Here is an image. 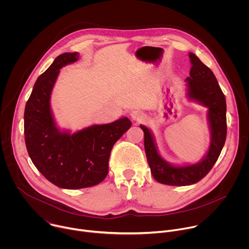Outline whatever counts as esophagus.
I'll use <instances>...</instances> for the list:
<instances>
[{
  "label": "esophagus",
  "mask_w": 249,
  "mask_h": 249,
  "mask_svg": "<svg viewBox=\"0 0 249 249\" xmlns=\"http://www.w3.org/2000/svg\"><path fill=\"white\" fill-rule=\"evenodd\" d=\"M131 118L134 121L140 122V121H142V120L145 118V114H144L143 111H141V110H133L131 112Z\"/></svg>",
  "instance_id": "obj_1"
}]
</instances>
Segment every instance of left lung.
<instances>
[{
	"mask_svg": "<svg viewBox=\"0 0 249 249\" xmlns=\"http://www.w3.org/2000/svg\"><path fill=\"white\" fill-rule=\"evenodd\" d=\"M191 70L186 79L187 94L190 99L207 106L211 128V145L203 160L195 164L174 166L166 162L159 154L151 131L141 125L144 131L145 152L154 178L171 186L191 185L209 173L216 163L227 138V103L219 83L211 69L203 64L193 53H189Z\"/></svg>",
	"mask_w": 249,
	"mask_h": 249,
	"instance_id": "obj_1",
	"label": "left lung"
}]
</instances>
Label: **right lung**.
<instances>
[{
  "label": "right lung",
  "instance_id": "add662e5",
  "mask_svg": "<svg viewBox=\"0 0 249 249\" xmlns=\"http://www.w3.org/2000/svg\"><path fill=\"white\" fill-rule=\"evenodd\" d=\"M78 59L77 52L59 55L35 82L24 110V140L33 164L47 180L65 189L87 188L103 181L112 147L132 125L123 117L73 134L56 127L51 92L60 69Z\"/></svg>",
  "mask_w": 249,
  "mask_h": 249
}]
</instances>
